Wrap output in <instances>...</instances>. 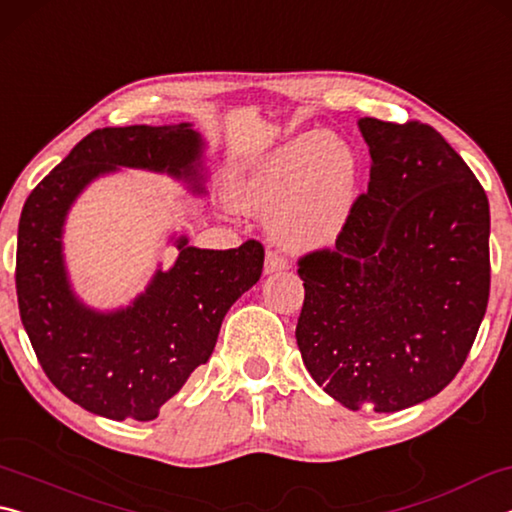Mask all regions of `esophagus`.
I'll return each instance as SVG.
<instances>
[{
  "mask_svg": "<svg viewBox=\"0 0 512 512\" xmlns=\"http://www.w3.org/2000/svg\"><path fill=\"white\" fill-rule=\"evenodd\" d=\"M287 268H289L287 259L277 255L275 250H266V257H264V273H266V275H273V273L287 271Z\"/></svg>",
  "mask_w": 512,
  "mask_h": 512,
  "instance_id": "34e87169",
  "label": "esophagus"
}]
</instances>
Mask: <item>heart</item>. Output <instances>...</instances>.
Instances as JSON below:
<instances>
[{"mask_svg": "<svg viewBox=\"0 0 512 512\" xmlns=\"http://www.w3.org/2000/svg\"><path fill=\"white\" fill-rule=\"evenodd\" d=\"M359 185L357 151L327 131H307L250 164L232 183L230 203L268 216V230L284 248L318 250L343 235Z\"/></svg>", "mask_w": 512, "mask_h": 512, "instance_id": "b5f03b06", "label": "heart"}]
</instances>
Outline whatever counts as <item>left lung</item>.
<instances>
[{
    "label": "left lung",
    "mask_w": 512,
    "mask_h": 512,
    "mask_svg": "<svg viewBox=\"0 0 512 512\" xmlns=\"http://www.w3.org/2000/svg\"><path fill=\"white\" fill-rule=\"evenodd\" d=\"M368 192L334 248L300 259L296 341L345 409L395 413L456 377L490 296V205L445 137L420 121L359 119Z\"/></svg>",
    "instance_id": "1"
}]
</instances>
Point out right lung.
Returning a JSON list of instances; mask_svg holds the SVG:
<instances>
[{
	"instance_id": "add662e5",
	"label": "right lung",
	"mask_w": 512,
	"mask_h": 512,
	"mask_svg": "<svg viewBox=\"0 0 512 512\" xmlns=\"http://www.w3.org/2000/svg\"><path fill=\"white\" fill-rule=\"evenodd\" d=\"M205 146L187 121L97 128L22 207L15 266L22 325L51 384L101 418H158L160 406L210 359L228 309L257 284L264 248L250 239L207 250L171 235L178 250L171 268H155L126 307L94 309L76 296L67 273V214L94 180L121 169L167 173L205 196Z\"/></svg>"
}]
</instances>
